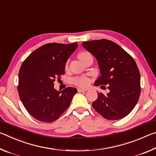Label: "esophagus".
<instances>
[{"label": "esophagus", "mask_w": 156, "mask_h": 156, "mask_svg": "<svg viewBox=\"0 0 156 156\" xmlns=\"http://www.w3.org/2000/svg\"><path fill=\"white\" fill-rule=\"evenodd\" d=\"M87 90H88L87 89H83V88L78 89V92H84V91H87Z\"/></svg>", "instance_id": "1"}]
</instances>
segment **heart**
Segmentation results:
<instances>
[{"label": "heart", "mask_w": 156, "mask_h": 156, "mask_svg": "<svg viewBox=\"0 0 156 156\" xmlns=\"http://www.w3.org/2000/svg\"><path fill=\"white\" fill-rule=\"evenodd\" d=\"M89 55H90L89 53L83 51V52H80V54H78V58L82 61L84 58L89 56ZM73 82H74V83L76 84V85L80 86V87H84V86L87 85L89 83V80L88 78L84 77V76H81V77L76 78L74 79V80H73Z\"/></svg>", "instance_id": "1"}]
</instances>
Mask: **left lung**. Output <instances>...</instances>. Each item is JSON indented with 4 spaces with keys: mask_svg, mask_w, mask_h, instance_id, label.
Segmentation results:
<instances>
[{
    "mask_svg": "<svg viewBox=\"0 0 156 156\" xmlns=\"http://www.w3.org/2000/svg\"><path fill=\"white\" fill-rule=\"evenodd\" d=\"M82 45L96 58L100 75L94 85H107L109 92H98L92 106L107 120L122 119L130 113L140 95V75L136 62L113 42L102 40L83 42Z\"/></svg>",
    "mask_w": 156,
    "mask_h": 156,
    "instance_id": "8db88e82",
    "label": "left lung"
}]
</instances>
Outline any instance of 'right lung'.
<instances>
[{"label": "right lung", "mask_w": 156, "mask_h": 156, "mask_svg": "<svg viewBox=\"0 0 156 156\" xmlns=\"http://www.w3.org/2000/svg\"><path fill=\"white\" fill-rule=\"evenodd\" d=\"M77 47V43L46 44L34 51L21 65L18 94L26 110L36 120H57L77 93L71 87L62 91L54 87L55 79L64 74L66 62Z\"/></svg>", "instance_id": "1"}]
</instances>
